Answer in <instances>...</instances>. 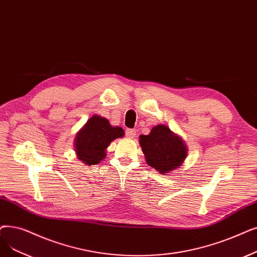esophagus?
<instances>
[{
    "label": "esophagus",
    "instance_id": "34e87169",
    "mask_svg": "<svg viewBox=\"0 0 257 257\" xmlns=\"http://www.w3.org/2000/svg\"><path fill=\"white\" fill-rule=\"evenodd\" d=\"M137 136V131L135 129H127L126 130V137L129 139H133L136 138Z\"/></svg>",
    "mask_w": 257,
    "mask_h": 257
}]
</instances>
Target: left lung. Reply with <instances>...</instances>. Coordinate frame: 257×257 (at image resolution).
I'll return each mask as SVG.
<instances>
[{
    "mask_svg": "<svg viewBox=\"0 0 257 257\" xmlns=\"http://www.w3.org/2000/svg\"><path fill=\"white\" fill-rule=\"evenodd\" d=\"M146 163L166 175L184 164L188 148L184 140L165 125L154 126L148 136H140Z\"/></svg>",
    "mask_w": 257,
    "mask_h": 257,
    "instance_id": "1",
    "label": "left lung"
}]
</instances>
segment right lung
I'll list each match as a JSON object with an SVG mask.
<instances>
[{
	"instance_id": "obj_1",
	"label": "right lung",
	"mask_w": 257,
	"mask_h": 257,
	"mask_svg": "<svg viewBox=\"0 0 257 257\" xmlns=\"http://www.w3.org/2000/svg\"><path fill=\"white\" fill-rule=\"evenodd\" d=\"M125 136L121 127L110 125L107 118L92 115L76 133L74 151L76 158L85 165H96L106 158V150L111 142Z\"/></svg>"
}]
</instances>
